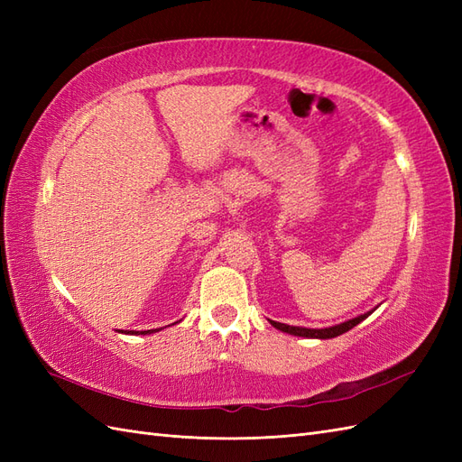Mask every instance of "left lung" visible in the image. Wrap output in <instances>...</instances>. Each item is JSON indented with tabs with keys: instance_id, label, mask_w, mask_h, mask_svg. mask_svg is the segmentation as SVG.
I'll use <instances>...</instances> for the list:
<instances>
[{
	"instance_id": "obj_1",
	"label": "left lung",
	"mask_w": 462,
	"mask_h": 462,
	"mask_svg": "<svg viewBox=\"0 0 462 462\" xmlns=\"http://www.w3.org/2000/svg\"><path fill=\"white\" fill-rule=\"evenodd\" d=\"M375 310V309H374ZM374 310L366 312V314H360L353 319H346L343 321V324H337V326H331V328H324V329H310V328H299V326H287V324H282V321H273L270 319V324L283 331V333H291V335H297V337H310V339H331V337H337V335H343L345 331L353 329L355 326H358L362 319H366Z\"/></svg>"
}]
</instances>
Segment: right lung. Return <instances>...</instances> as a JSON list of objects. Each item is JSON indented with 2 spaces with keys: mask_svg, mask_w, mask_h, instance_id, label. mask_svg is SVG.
I'll return each mask as SVG.
<instances>
[{
  "mask_svg": "<svg viewBox=\"0 0 462 462\" xmlns=\"http://www.w3.org/2000/svg\"><path fill=\"white\" fill-rule=\"evenodd\" d=\"M153 331H158V329H148V331H141V333H138V331H125V333H131V335H134V333H138V335H148V333H153ZM123 333V331H121Z\"/></svg>",
  "mask_w": 462,
  "mask_h": 462,
  "instance_id": "1",
  "label": "right lung"
}]
</instances>
